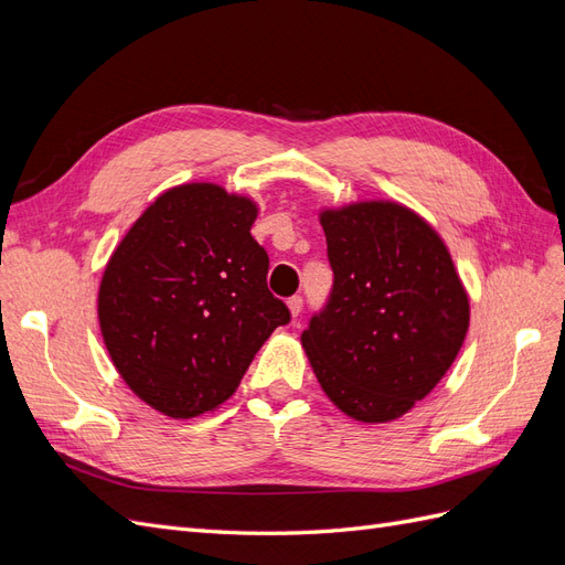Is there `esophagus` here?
<instances>
[{
  "instance_id": "obj_1",
  "label": "esophagus",
  "mask_w": 565,
  "mask_h": 565,
  "mask_svg": "<svg viewBox=\"0 0 565 565\" xmlns=\"http://www.w3.org/2000/svg\"><path fill=\"white\" fill-rule=\"evenodd\" d=\"M287 309H289V313H292V318H299V313L303 309V299L301 297H289L287 299Z\"/></svg>"
}]
</instances>
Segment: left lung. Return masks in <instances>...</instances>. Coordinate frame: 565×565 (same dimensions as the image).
<instances>
[{
    "label": "left lung",
    "instance_id": "1",
    "mask_svg": "<svg viewBox=\"0 0 565 565\" xmlns=\"http://www.w3.org/2000/svg\"><path fill=\"white\" fill-rule=\"evenodd\" d=\"M334 287L301 334L341 413L384 424L446 377L469 330V295L438 231L393 200L320 210Z\"/></svg>",
    "mask_w": 565,
    "mask_h": 565
}]
</instances>
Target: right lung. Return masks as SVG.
<instances>
[{"label":"right lung","instance_id":"obj_1","mask_svg":"<svg viewBox=\"0 0 565 565\" xmlns=\"http://www.w3.org/2000/svg\"><path fill=\"white\" fill-rule=\"evenodd\" d=\"M259 207L218 183H181L134 221L106 264L98 324L119 377L158 413L226 403L287 306L268 292Z\"/></svg>","mask_w":565,"mask_h":565}]
</instances>
